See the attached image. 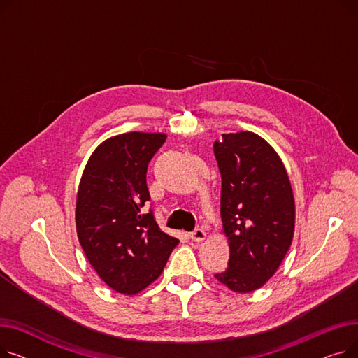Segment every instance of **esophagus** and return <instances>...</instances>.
Returning a JSON list of instances; mask_svg holds the SVG:
<instances>
[{"instance_id":"esophagus-1","label":"esophagus","mask_w":358,"mask_h":358,"mask_svg":"<svg viewBox=\"0 0 358 358\" xmlns=\"http://www.w3.org/2000/svg\"><path fill=\"white\" fill-rule=\"evenodd\" d=\"M190 238H192V241H194V242H203V241L206 239V232H204V229L197 228L196 231H193V232L190 234Z\"/></svg>"}]
</instances>
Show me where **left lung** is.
<instances>
[{"label": "left lung", "instance_id": "left-lung-1", "mask_svg": "<svg viewBox=\"0 0 358 358\" xmlns=\"http://www.w3.org/2000/svg\"><path fill=\"white\" fill-rule=\"evenodd\" d=\"M215 155L222 176L220 216L229 243L223 286L250 293L264 286L285 259L294 234V197L283 161L254 131L223 134Z\"/></svg>", "mask_w": 358, "mask_h": 358}]
</instances>
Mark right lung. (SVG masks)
Returning a JSON list of instances; mask_svg holds the SVG:
<instances>
[{"mask_svg": "<svg viewBox=\"0 0 358 358\" xmlns=\"http://www.w3.org/2000/svg\"><path fill=\"white\" fill-rule=\"evenodd\" d=\"M165 134L129 131L101 142L80 181L75 224L87 259L104 283L136 294L161 275L178 239L159 229L152 212L146 169Z\"/></svg>", "mask_w": 358, "mask_h": 358, "instance_id": "obj_1", "label": "right lung"}]
</instances>
